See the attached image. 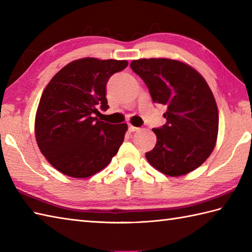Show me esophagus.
Segmentation results:
<instances>
[{
	"mask_svg": "<svg viewBox=\"0 0 252 252\" xmlns=\"http://www.w3.org/2000/svg\"><path fill=\"white\" fill-rule=\"evenodd\" d=\"M138 130H140V127H136L134 126H132V125L129 126V131L130 132H135V131H138Z\"/></svg>",
	"mask_w": 252,
	"mask_h": 252,
	"instance_id": "obj_1",
	"label": "esophagus"
}]
</instances>
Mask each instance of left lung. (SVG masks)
<instances>
[{
	"label": "left lung",
	"instance_id": "obj_1",
	"mask_svg": "<svg viewBox=\"0 0 252 252\" xmlns=\"http://www.w3.org/2000/svg\"><path fill=\"white\" fill-rule=\"evenodd\" d=\"M132 70L145 82L153 101L167 107V123L153 129L157 136L147 161L169 176L191 172L215 149L219 111L207 81L196 69L170 58L132 61Z\"/></svg>",
	"mask_w": 252,
	"mask_h": 252
}]
</instances>
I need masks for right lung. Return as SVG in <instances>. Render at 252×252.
Segmentation results:
<instances>
[{
    "mask_svg": "<svg viewBox=\"0 0 252 252\" xmlns=\"http://www.w3.org/2000/svg\"><path fill=\"white\" fill-rule=\"evenodd\" d=\"M126 61L85 57L63 67L37 106L34 134L47 161L63 174L84 179L106 168L119 151L126 123L111 125L94 115L108 109L106 84Z\"/></svg>",
    "mask_w": 252,
    "mask_h": 252,
    "instance_id": "add662e5",
    "label": "right lung"
}]
</instances>
